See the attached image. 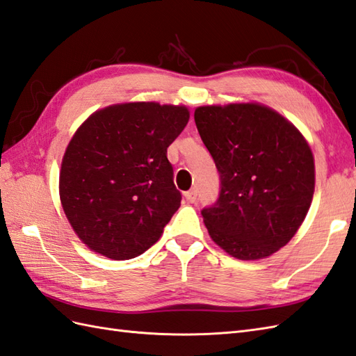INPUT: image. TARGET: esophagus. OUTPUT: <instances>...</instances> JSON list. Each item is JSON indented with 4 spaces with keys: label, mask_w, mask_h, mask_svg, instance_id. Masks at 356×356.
Wrapping results in <instances>:
<instances>
[{
    "label": "esophagus",
    "mask_w": 356,
    "mask_h": 356,
    "mask_svg": "<svg viewBox=\"0 0 356 356\" xmlns=\"http://www.w3.org/2000/svg\"><path fill=\"white\" fill-rule=\"evenodd\" d=\"M185 198H186L189 203H194L197 200V191H195V189H191V191L185 193Z\"/></svg>",
    "instance_id": "34e87169"
}]
</instances>
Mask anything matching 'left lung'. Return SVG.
I'll list each match as a JSON object with an SVG mask.
<instances>
[{
  "instance_id": "1",
  "label": "left lung",
  "mask_w": 356,
  "mask_h": 356,
  "mask_svg": "<svg viewBox=\"0 0 356 356\" xmlns=\"http://www.w3.org/2000/svg\"><path fill=\"white\" fill-rule=\"evenodd\" d=\"M194 120L220 172L202 209L211 238L234 258L261 259L300 227L314 194V158L291 122L266 106H202Z\"/></svg>"
}]
</instances>
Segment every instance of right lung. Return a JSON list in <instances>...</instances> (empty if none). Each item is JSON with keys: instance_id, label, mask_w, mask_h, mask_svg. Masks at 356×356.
Segmentation results:
<instances>
[{"instance_id": "add662e5", "label": "right lung", "mask_w": 356, "mask_h": 356, "mask_svg": "<svg viewBox=\"0 0 356 356\" xmlns=\"http://www.w3.org/2000/svg\"><path fill=\"white\" fill-rule=\"evenodd\" d=\"M189 120L184 106L126 103L98 111L66 148L60 200L90 250L131 259L161 238L181 194L167 148Z\"/></svg>"}]
</instances>
